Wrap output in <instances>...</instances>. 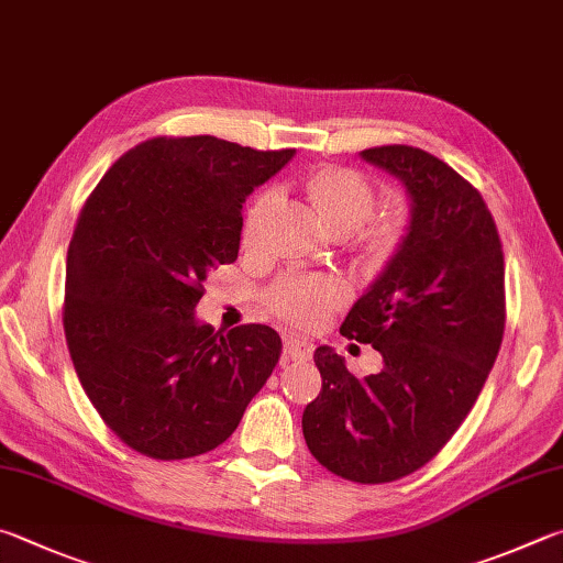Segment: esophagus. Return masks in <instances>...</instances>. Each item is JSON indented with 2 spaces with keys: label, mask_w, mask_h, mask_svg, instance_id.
I'll use <instances>...</instances> for the list:
<instances>
[{
  "label": "esophagus",
  "mask_w": 563,
  "mask_h": 563,
  "mask_svg": "<svg viewBox=\"0 0 563 563\" xmlns=\"http://www.w3.org/2000/svg\"><path fill=\"white\" fill-rule=\"evenodd\" d=\"M312 354V344L308 340H300V336H288L285 340V356L292 362H308Z\"/></svg>",
  "instance_id": "1"
}]
</instances>
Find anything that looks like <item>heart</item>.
Listing matches in <instances>:
<instances>
[{
  "instance_id": "b5f03b06",
  "label": "heart",
  "mask_w": 563,
  "mask_h": 563,
  "mask_svg": "<svg viewBox=\"0 0 563 563\" xmlns=\"http://www.w3.org/2000/svg\"><path fill=\"white\" fill-rule=\"evenodd\" d=\"M305 194L327 227L336 233H350L360 229L374 211V189L362 175L354 169H322L305 181ZM273 207V197H263L249 211L243 223V243L255 249L263 243L265 223H268ZM404 221L398 213L388 211L379 219H372L362 229V241L366 251L386 253L401 236ZM344 300V290L332 278L320 275H290L275 283L268 292L271 310L285 322L298 327H314L327 320L336 305Z\"/></svg>"
}]
</instances>
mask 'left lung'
I'll return each instance as SVG.
<instances>
[{
  "instance_id": "1",
  "label": "left lung",
  "mask_w": 563,
  "mask_h": 563,
  "mask_svg": "<svg viewBox=\"0 0 563 563\" xmlns=\"http://www.w3.org/2000/svg\"><path fill=\"white\" fill-rule=\"evenodd\" d=\"M362 159L411 201L396 253L340 327L384 366L356 379L344 356L317 346L322 391L302 435L330 473L379 485L423 467L475 406L505 334V255L479 191L443 159L408 145Z\"/></svg>"
}]
</instances>
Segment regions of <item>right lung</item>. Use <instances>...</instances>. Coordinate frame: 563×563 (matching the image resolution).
Segmentation results:
<instances>
[{"label":"right lung","instance_id":"1","mask_svg":"<svg viewBox=\"0 0 563 563\" xmlns=\"http://www.w3.org/2000/svg\"><path fill=\"white\" fill-rule=\"evenodd\" d=\"M292 155L213 135L152 137L80 209L66 258V342L90 404L132 451H213L278 364L273 327L223 336L194 310L209 271L239 258L243 201Z\"/></svg>","mask_w":563,"mask_h":563}]
</instances>
